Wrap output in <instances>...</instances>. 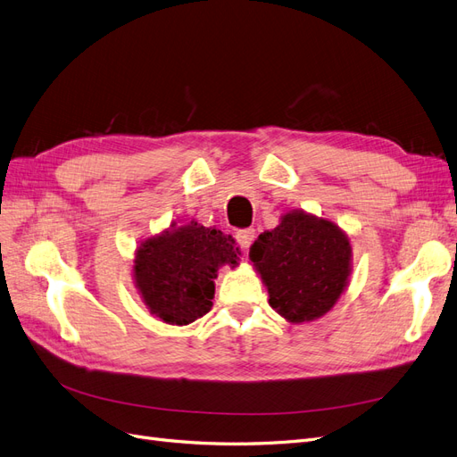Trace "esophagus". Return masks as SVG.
<instances>
[{
    "label": "esophagus",
    "instance_id": "obj_1",
    "mask_svg": "<svg viewBox=\"0 0 457 457\" xmlns=\"http://www.w3.org/2000/svg\"><path fill=\"white\" fill-rule=\"evenodd\" d=\"M234 237H237V242L240 244V247L247 250V247H250L253 244V240H255V230L253 228H242V230H237V234H234Z\"/></svg>",
    "mask_w": 457,
    "mask_h": 457
}]
</instances>
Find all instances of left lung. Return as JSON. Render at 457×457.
<instances>
[{
	"instance_id": "1",
	"label": "left lung",
	"mask_w": 457,
	"mask_h": 457,
	"mask_svg": "<svg viewBox=\"0 0 457 457\" xmlns=\"http://www.w3.org/2000/svg\"><path fill=\"white\" fill-rule=\"evenodd\" d=\"M351 244L326 219L286 213L274 230L259 234L250 259L269 289V305L299 324L324 316L347 287Z\"/></svg>"
}]
</instances>
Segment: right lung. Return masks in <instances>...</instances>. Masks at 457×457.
<instances>
[{
    "instance_id": "add662e5",
    "label": "right lung",
    "mask_w": 457,
    "mask_h": 457,
    "mask_svg": "<svg viewBox=\"0 0 457 457\" xmlns=\"http://www.w3.org/2000/svg\"><path fill=\"white\" fill-rule=\"evenodd\" d=\"M238 255L232 237L192 220L141 244L133 265L135 286L152 314L187 326L210 312L217 270L237 267Z\"/></svg>"
}]
</instances>
